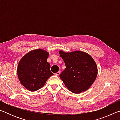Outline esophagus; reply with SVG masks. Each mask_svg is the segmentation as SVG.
Segmentation results:
<instances>
[{
	"label": "esophagus",
	"instance_id": "esophagus-1",
	"mask_svg": "<svg viewBox=\"0 0 120 120\" xmlns=\"http://www.w3.org/2000/svg\"><path fill=\"white\" fill-rule=\"evenodd\" d=\"M60 74V71H58L57 72H56V74H55V75H56V76H59V75Z\"/></svg>",
	"mask_w": 120,
	"mask_h": 120
}]
</instances>
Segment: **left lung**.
I'll return each mask as SVG.
<instances>
[{
    "label": "left lung",
    "instance_id": "8db88e82",
    "mask_svg": "<svg viewBox=\"0 0 120 120\" xmlns=\"http://www.w3.org/2000/svg\"><path fill=\"white\" fill-rule=\"evenodd\" d=\"M66 68L60 75L67 88L75 94L88 89L96 79L98 69L90 55L81 51L66 52L59 51Z\"/></svg>",
    "mask_w": 120,
    "mask_h": 120
}]
</instances>
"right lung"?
<instances>
[{"label":"right lung","instance_id":"add662e5","mask_svg":"<svg viewBox=\"0 0 120 120\" xmlns=\"http://www.w3.org/2000/svg\"><path fill=\"white\" fill-rule=\"evenodd\" d=\"M49 52L43 49L33 50L21 58L17 67V76L27 90L35 92L42 88L53 74L47 62Z\"/></svg>","mask_w":120,"mask_h":120}]
</instances>
